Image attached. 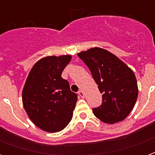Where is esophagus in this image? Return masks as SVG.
I'll list each match as a JSON object with an SVG mask.
<instances>
[{
    "instance_id": "esophagus-1",
    "label": "esophagus",
    "mask_w": 155,
    "mask_h": 155,
    "mask_svg": "<svg viewBox=\"0 0 155 155\" xmlns=\"http://www.w3.org/2000/svg\"><path fill=\"white\" fill-rule=\"evenodd\" d=\"M78 94H79V95L81 96V98H84V92L82 91H80L79 92H78Z\"/></svg>"
}]
</instances>
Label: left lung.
I'll return each mask as SVG.
<instances>
[{
    "label": "left lung",
    "instance_id": "8db88e82",
    "mask_svg": "<svg viewBox=\"0 0 155 155\" xmlns=\"http://www.w3.org/2000/svg\"><path fill=\"white\" fill-rule=\"evenodd\" d=\"M91 71L102 104L93 113L104 123L122 121L130 114L138 97V85L133 71L110 51L94 47L78 53Z\"/></svg>",
    "mask_w": 155,
    "mask_h": 155
}]
</instances>
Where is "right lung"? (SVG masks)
Segmentation results:
<instances>
[{"label":"right lung","mask_w":155,"mask_h":155,"mask_svg":"<svg viewBox=\"0 0 155 155\" xmlns=\"http://www.w3.org/2000/svg\"><path fill=\"white\" fill-rule=\"evenodd\" d=\"M71 60L70 54L42 58L32 67L23 88L25 112L36 126L46 132L61 131L72 119L77 94L61 77Z\"/></svg>","instance_id":"obj_1"}]
</instances>
